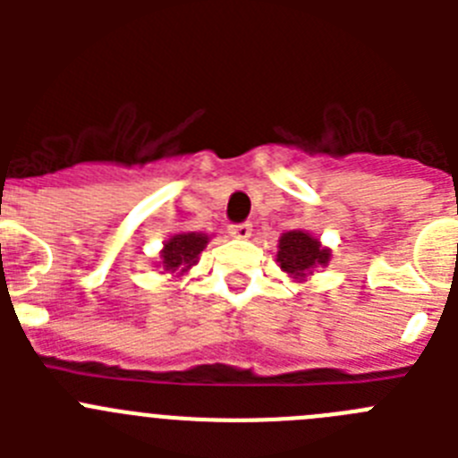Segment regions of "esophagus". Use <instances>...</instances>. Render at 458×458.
Wrapping results in <instances>:
<instances>
[{
  "mask_svg": "<svg viewBox=\"0 0 458 458\" xmlns=\"http://www.w3.org/2000/svg\"><path fill=\"white\" fill-rule=\"evenodd\" d=\"M229 236L238 238V241H248V238L252 236V226H250L248 222H245V225L229 226Z\"/></svg>",
  "mask_w": 458,
  "mask_h": 458,
  "instance_id": "34e87169",
  "label": "esophagus"
}]
</instances>
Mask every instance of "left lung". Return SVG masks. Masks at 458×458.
Instances as JSON below:
<instances>
[{
    "label": "left lung",
    "mask_w": 458,
    "mask_h": 458,
    "mask_svg": "<svg viewBox=\"0 0 458 458\" xmlns=\"http://www.w3.org/2000/svg\"><path fill=\"white\" fill-rule=\"evenodd\" d=\"M330 248L321 245V238L305 229H291L277 241V264L293 282H305L314 270L330 264Z\"/></svg>",
    "instance_id": "1"
}]
</instances>
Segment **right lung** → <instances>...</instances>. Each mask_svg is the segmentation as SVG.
I'll use <instances>...</instances> for the list:
<instances>
[{
  "mask_svg": "<svg viewBox=\"0 0 458 458\" xmlns=\"http://www.w3.org/2000/svg\"><path fill=\"white\" fill-rule=\"evenodd\" d=\"M210 236L201 232H179L172 233L163 242L160 257L156 261V268L163 275H172V279H181L190 273L192 266L199 264V254L208 245Z\"/></svg>",
  "mask_w": 458,
  "mask_h": 458,
  "instance_id": "add662e5",
  "label": "right lung"
}]
</instances>
